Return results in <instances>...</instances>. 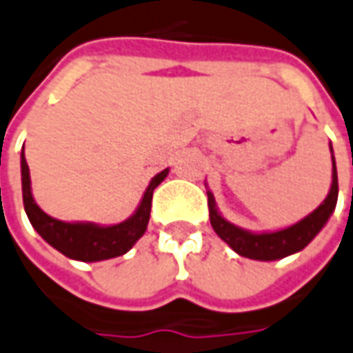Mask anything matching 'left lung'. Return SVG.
<instances>
[{
	"mask_svg": "<svg viewBox=\"0 0 353 353\" xmlns=\"http://www.w3.org/2000/svg\"><path fill=\"white\" fill-rule=\"evenodd\" d=\"M330 159H332V182L327 198L321 201L317 209H313L310 215H305L302 221L294 223L290 227L276 228V230H248L230 223L221 215L217 208V201L213 192L208 188V205H209V221L211 227L217 232V236L227 242L238 255L257 261H276L288 255L302 252L303 248L310 244L313 238L319 234L323 227L327 225L330 215L334 213L336 200H339V174H336V161L334 152L330 145Z\"/></svg>",
	"mask_w": 353,
	"mask_h": 353,
	"instance_id": "8db88e82",
	"label": "left lung"
}]
</instances>
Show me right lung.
Returning <instances> with one entry per match:
<instances>
[{"label": "right lung", "instance_id": "obj_1", "mask_svg": "<svg viewBox=\"0 0 353 353\" xmlns=\"http://www.w3.org/2000/svg\"><path fill=\"white\" fill-rule=\"evenodd\" d=\"M167 174H169V169L157 172L148 184L134 213L117 225H98V223H88V221H61V219L48 215L34 200L30 169L24 159V152H21L23 203L30 225L51 248L67 255L69 259L84 261V263L119 257L126 254L144 236L148 223H150L153 190L167 179Z\"/></svg>", "mask_w": 353, "mask_h": 353}]
</instances>
